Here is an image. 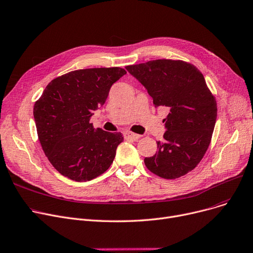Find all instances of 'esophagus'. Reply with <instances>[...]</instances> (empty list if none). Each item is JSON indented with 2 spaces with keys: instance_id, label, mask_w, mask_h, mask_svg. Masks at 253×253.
<instances>
[{
  "instance_id": "obj_1",
  "label": "esophagus",
  "mask_w": 253,
  "mask_h": 253,
  "mask_svg": "<svg viewBox=\"0 0 253 253\" xmlns=\"http://www.w3.org/2000/svg\"><path fill=\"white\" fill-rule=\"evenodd\" d=\"M125 137L126 139H131V140H138L141 138L140 135H138V133H135V132H131V131H126L125 132Z\"/></svg>"
}]
</instances>
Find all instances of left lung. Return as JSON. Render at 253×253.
<instances>
[{"label": "left lung", "instance_id": "1", "mask_svg": "<svg viewBox=\"0 0 253 253\" xmlns=\"http://www.w3.org/2000/svg\"><path fill=\"white\" fill-rule=\"evenodd\" d=\"M126 68L146 87L155 107L169 109L163 141L157 142L155 155L144 159L146 168L168 180L185 175L203 158L216 121V101L203 74L191 63L171 59Z\"/></svg>", "mask_w": 253, "mask_h": 253}]
</instances>
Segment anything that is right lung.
<instances>
[{
  "instance_id": "right-lung-1",
  "label": "right lung",
  "mask_w": 253,
  "mask_h": 253,
  "mask_svg": "<svg viewBox=\"0 0 253 253\" xmlns=\"http://www.w3.org/2000/svg\"><path fill=\"white\" fill-rule=\"evenodd\" d=\"M126 73L121 67L73 70L51 81L36 101L34 117L42 150L68 179L91 181L113 162L123 133L95 129L90 120Z\"/></svg>"
}]
</instances>
